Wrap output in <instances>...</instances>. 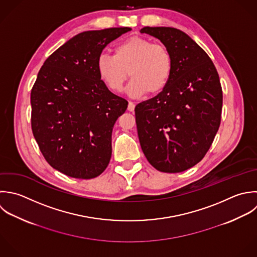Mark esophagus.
<instances>
[{
  "mask_svg": "<svg viewBox=\"0 0 257 257\" xmlns=\"http://www.w3.org/2000/svg\"><path fill=\"white\" fill-rule=\"evenodd\" d=\"M134 109H135V104L130 101V102L128 103V111L132 112V111H134Z\"/></svg>",
  "mask_w": 257,
  "mask_h": 257,
  "instance_id": "1",
  "label": "esophagus"
}]
</instances>
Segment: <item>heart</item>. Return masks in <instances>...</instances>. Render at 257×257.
Returning <instances> with one entry per match:
<instances>
[{
    "instance_id": "heart-1",
    "label": "heart",
    "mask_w": 257,
    "mask_h": 257,
    "mask_svg": "<svg viewBox=\"0 0 257 257\" xmlns=\"http://www.w3.org/2000/svg\"><path fill=\"white\" fill-rule=\"evenodd\" d=\"M173 66L172 54L165 45L142 36L124 40L114 55L102 54L97 60L99 77L114 93L123 90L129 75L132 80L127 91L133 97L160 94L170 82Z\"/></svg>"
}]
</instances>
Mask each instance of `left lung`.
<instances>
[{
  "label": "left lung",
  "instance_id": "1",
  "mask_svg": "<svg viewBox=\"0 0 257 257\" xmlns=\"http://www.w3.org/2000/svg\"><path fill=\"white\" fill-rule=\"evenodd\" d=\"M171 52L173 73L157 96L135 107L138 137L148 162L165 173L200 162L219 129L222 88L217 70L188 35L170 27H144Z\"/></svg>",
  "mask_w": 257,
  "mask_h": 257
}]
</instances>
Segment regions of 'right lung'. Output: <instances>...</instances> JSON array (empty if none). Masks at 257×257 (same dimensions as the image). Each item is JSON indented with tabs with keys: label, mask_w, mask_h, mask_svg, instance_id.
<instances>
[{
	"label": "right lung",
	"mask_w": 257,
	"mask_h": 257,
	"mask_svg": "<svg viewBox=\"0 0 257 257\" xmlns=\"http://www.w3.org/2000/svg\"><path fill=\"white\" fill-rule=\"evenodd\" d=\"M130 28L80 33L51 54L31 91V126L46 161L63 174L92 179L112 154V130L128 102L97 72L104 48Z\"/></svg>",
	"instance_id": "obj_1"
}]
</instances>
